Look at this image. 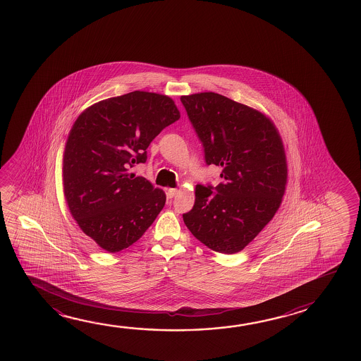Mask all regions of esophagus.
I'll use <instances>...</instances> for the list:
<instances>
[{
  "label": "esophagus",
  "mask_w": 361,
  "mask_h": 361,
  "mask_svg": "<svg viewBox=\"0 0 361 361\" xmlns=\"http://www.w3.org/2000/svg\"><path fill=\"white\" fill-rule=\"evenodd\" d=\"M178 189H169V191H167V196L170 197V199H172L173 196L176 195L178 194Z\"/></svg>",
  "instance_id": "34e87169"
}]
</instances>
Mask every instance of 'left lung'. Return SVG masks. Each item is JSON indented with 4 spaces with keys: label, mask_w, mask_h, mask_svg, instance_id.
Returning a JSON list of instances; mask_svg holds the SVG:
<instances>
[{
    "label": "left lung",
    "mask_w": 361,
    "mask_h": 361,
    "mask_svg": "<svg viewBox=\"0 0 361 361\" xmlns=\"http://www.w3.org/2000/svg\"><path fill=\"white\" fill-rule=\"evenodd\" d=\"M207 165L223 167V183L196 185L183 214L192 235L218 253H238L272 220L287 185V160L276 126L255 108L205 92L183 95Z\"/></svg>",
    "instance_id": "1"
}]
</instances>
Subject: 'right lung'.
Masks as SVG:
<instances>
[{
    "instance_id": "right-lung-1",
    "label": "right lung",
    "mask_w": 361,
    "mask_h": 361,
    "mask_svg": "<svg viewBox=\"0 0 361 361\" xmlns=\"http://www.w3.org/2000/svg\"><path fill=\"white\" fill-rule=\"evenodd\" d=\"M178 118L170 97L136 90L88 106L73 124L64 196L79 228L106 252L136 243L165 207L164 190L128 171L146 162L149 143Z\"/></svg>"
}]
</instances>
